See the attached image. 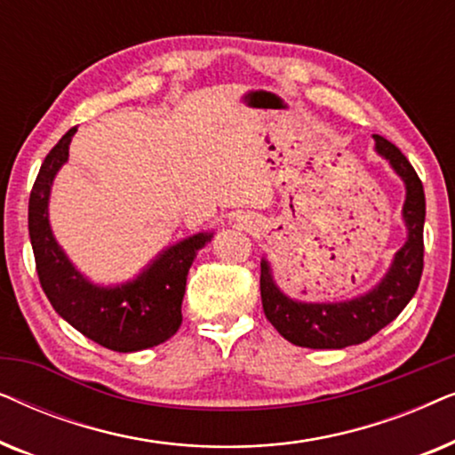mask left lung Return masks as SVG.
Instances as JSON below:
<instances>
[{
  "instance_id": "8db88e82",
  "label": "left lung",
  "mask_w": 455,
  "mask_h": 455,
  "mask_svg": "<svg viewBox=\"0 0 455 455\" xmlns=\"http://www.w3.org/2000/svg\"><path fill=\"white\" fill-rule=\"evenodd\" d=\"M372 139L375 151L387 161L406 186V201L402 207L406 242L395 252L387 273L375 288L339 302H304L290 298L273 279L269 260H260V298L265 316L294 346L313 350H341L363 344L406 308L420 283L425 254V190L400 148L379 134H372Z\"/></svg>"
}]
</instances>
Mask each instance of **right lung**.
Instances as JSON below:
<instances>
[{
	"mask_svg": "<svg viewBox=\"0 0 455 455\" xmlns=\"http://www.w3.org/2000/svg\"><path fill=\"white\" fill-rule=\"evenodd\" d=\"M68 130L43 161L28 201V235L41 288L61 319L99 346L114 352H139L164 344L182 325L186 277L196 252L213 232H198L161 251L134 279L92 283L80 273L49 226L53 180L70 155Z\"/></svg>",
	"mask_w": 455,
	"mask_h": 455,
	"instance_id": "1",
	"label": "right lung"
}]
</instances>
